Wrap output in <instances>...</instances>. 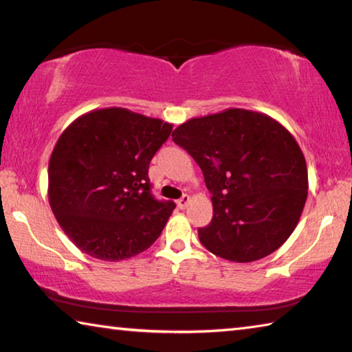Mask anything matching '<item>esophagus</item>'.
I'll list each match as a JSON object with an SVG mask.
<instances>
[{
  "instance_id": "1",
  "label": "esophagus",
  "mask_w": 352,
  "mask_h": 352,
  "mask_svg": "<svg viewBox=\"0 0 352 352\" xmlns=\"http://www.w3.org/2000/svg\"><path fill=\"white\" fill-rule=\"evenodd\" d=\"M188 204H189V195H188V194L182 195V197L177 200V206L180 208V210H184V208L188 206Z\"/></svg>"
}]
</instances>
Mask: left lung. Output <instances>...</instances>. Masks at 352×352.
Returning <instances> with one entry per match:
<instances>
[{
  "mask_svg": "<svg viewBox=\"0 0 352 352\" xmlns=\"http://www.w3.org/2000/svg\"><path fill=\"white\" fill-rule=\"evenodd\" d=\"M172 140L204 172L212 220L199 239L219 258L253 262L294 233L307 199V166L294 136L264 113L228 109L189 119Z\"/></svg>",
  "mask_w": 352,
  "mask_h": 352,
  "instance_id": "1",
  "label": "left lung"
}]
</instances>
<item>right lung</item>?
Segmentation results:
<instances>
[{"instance_id":"add662e5","label":"right lung","mask_w":352,"mask_h":352,"mask_svg":"<svg viewBox=\"0 0 352 352\" xmlns=\"http://www.w3.org/2000/svg\"><path fill=\"white\" fill-rule=\"evenodd\" d=\"M172 124L126 109L85 113L60 135L47 169V195L74 245L100 261H122L158 239L174 211L157 200L148 164Z\"/></svg>"}]
</instances>
